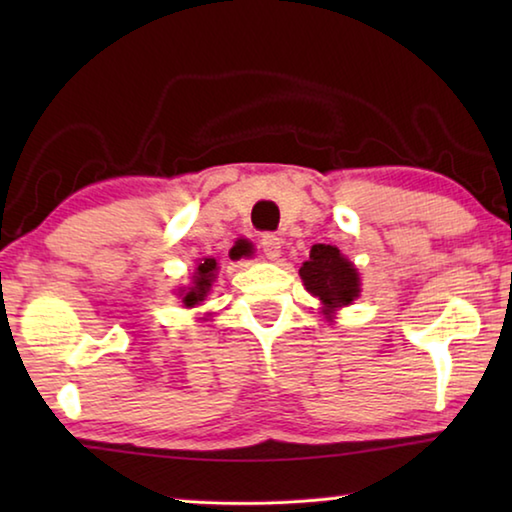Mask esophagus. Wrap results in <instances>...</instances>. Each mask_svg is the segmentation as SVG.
Wrapping results in <instances>:
<instances>
[{
	"instance_id": "esophagus-1",
	"label": "esophagus",
	"mask_w": 512,
	"mask_h": 512,
	"mask_svg": "<svg viewBox=\"0 0 512 512\" xmlns=\"http://www.w3.org/2000/svg\"><path fill=\"white\" fill-rule=\"evenodd\" d=\"M262 250H264V255L271 259V262H275V259L282 255V239L277 235H264L262 237Z\"/></svg>"
}]
</instances>
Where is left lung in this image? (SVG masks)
<instances>
[{
	"label": "left lung",
	"instance_id": "1",
	"mask_svg": "<svg viewBox=\"0 0 512 512\" xmlns=\"http://www.w3.org/2000/svg\"><path fill=\"white\" fill-rule=\"evenodd\" d=\"M300 277L309 293L323 300L329 309L350 305L359 296V275L339 248L316 244L300 268Z\"/></svg>",
	"mask_w": 512,
	"mask_h": 512
}]
</instances>
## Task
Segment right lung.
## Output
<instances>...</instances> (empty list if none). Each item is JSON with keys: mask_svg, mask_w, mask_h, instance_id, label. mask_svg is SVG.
I'll use <instances>...</instances> for the list:
<instances>
[{"mask_svg": "<svg viewBox=\"0 0 512 512\" xmlns=\"http://www.w3.org/2000/svg\"><path fill=\"white\" fill-rule=\"evenodd\" d=\"M235 257H239V255H235ZM214 271H216V259L214 257H207V259H203L201 264H198L196 273H194V287H189V291L183 293L185 307H194L201 300H205V293L210 291L212 282H214Z\"/></svg>", "mask_w": 512, "mask_h": 512, "instance_id": "obj_1", "label": "right lung"}]
</instances>
